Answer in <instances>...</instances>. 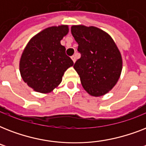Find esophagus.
I'll list each match as a JSON object with an SVG mask.
<instances>
[{
    "instance_id": "obj_1",
    "label": "esophagus",
    "mask_w": 146,
    "mask_h": 146,
    "mask_svg": "<svg viewBox=\"0 0 146 146\" xmlns=\"http://www.w3.org/2000/svg\"><path fill=\"white\" fill-rule=\"evenodd\" d=\"M71 59L73 60V63H75L76 60V57L75 55H73V56H72V57H71Z\"/></svg>"
}]
</instances>
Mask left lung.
Wrapping results in <instances>:
<instances>
[{"label":"left lung","mask_w":146,"mask_h":146,"mask_svg":"<svg viewBox=\"0 0 146 146\" xmlns=\"http://www.w3.org/2000/svg\"><path fill=\"white\" fill-rule=\"evenodd\" d=\"M71 33L81 54L73 68L82 87L91 96H104L120 78L123 65L120 50L108 33L95 26H73Z\"/></svg>","instance_id":"1"}]
</instances>
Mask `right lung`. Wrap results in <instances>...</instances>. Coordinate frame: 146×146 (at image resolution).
<instances>
[{"label":"right lung","mask_w":146,"mask_h":146,"mask_svg":"<svg viewBox=\"0 0 146 146\" xmlns=\"http://www.w3.org/2000/svg\"><path fill=\"white\" fill-rule=\"evenodd\" d=\"M68 26L45 29L30 39L22 54L19 71L23 80L35 92L49 93L61 82L64 72L73 65L60 41Z\"/></svg>","instance_id":"add662e5"}]
</instances>
